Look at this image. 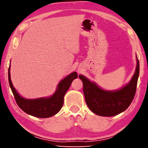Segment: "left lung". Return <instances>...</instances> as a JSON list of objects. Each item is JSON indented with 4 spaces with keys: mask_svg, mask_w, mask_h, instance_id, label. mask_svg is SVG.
Segmentation results:
<instances>
[{
    "mask_svg": "<svg viewBox=\"0 0 148 148\" xmlns=\"http://www.w3.org/2000/svg\"><path fill=\"white\" fill-rule=\"evenodd\" d=\"M137 59L136 72L131 82L116 91H107L82 75L79 77L83 82V91L86 102L89 108L100 116L111 117L121 113L127 109L133 101L136 91L140 72L139 61Z\"/></svg>",
    "mask_w": 148,
    "mask_h": 148,
    "instance_id": "1",
    "label": "left lung"
}]
</instances>
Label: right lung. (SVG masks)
I'll list each match as a JSON object with an SVG mask.
<instances>
[{
  "label": "right lung",
  "mask_w": 148,
  "mask_h": 148,
  "mask_svg": "<svg viewBox=\"0 0 148 148\" xmlns=\"http://www.w3.org/2000/svg\"><path fill=\"white\" fill-rule=\"evenodd\" d=\"M10 67L8 69V82L16 103L25 113L39 118H47L58 113L63 105L65 93L68 91L72 81L77 77L76 72L69 75L61 80L56 92L49 98L26 99L20 96L13 87L10 79Z\"/></svg>",
  "instance_id": "right-lung-1"
}]
</instances>
